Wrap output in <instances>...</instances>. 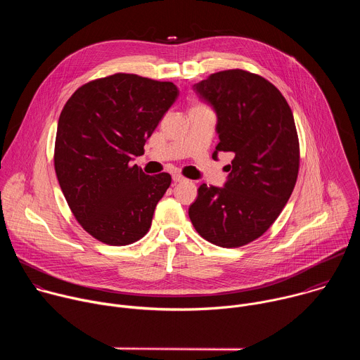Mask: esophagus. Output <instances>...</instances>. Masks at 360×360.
I'll use <instances>...</instances> for the list:
<instances>
[{
  "label": "esophagus",
  "instance_id": "34e87169",
  "mask_svg": "<svg viewBox=\"0 0 360 360\" xmlns=\"http://www.w3.org/2000/svg\"><path fill=\"white\" fill-rule=\"evenodd\" d=\"M172 181H174V184H181V182H185L186 178H184V176L175 174V175H172Z\"/></svg>",
  "mask_w": 360,
  "mask_h": 360
}]
</instances>
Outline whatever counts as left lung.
Returning a JSON list of instances; mask_svg holds the SVG:
<instances>
[{
  "label": "left lung",
  "mask_w": 360,
  "mask_h": 360,
  "mask_svg": "<svg viewBox=\"0 0 360 360\" xmlns=\"http://www.w3.org/2000/svg\"><path fill=\"white\" fill-rule=\"evenodd\" d=\"M193 89L217 112L218 152H232L224 188L202 184L189 207L196 232L222 248L262 236L282 212L299 172L293 114L268 79L243 71L211 74Z\"/></svg>",
  "instance_id": "left-lung-1"
}]
</instances>
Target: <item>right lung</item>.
<instances>
[{"instance_id": "obj_1", "label": "right lung", "mask_w": 360, "mask_h": 360, "mask_svg": "<svg viewBox=\"0 0 360 360\" xmlns=\"http://www.w3.org/2000/svg\"><path fill=\"white\" fill-rule=\"evenodd\" d=\"M172 82L114 74L79 86L60 115L54 165L75 219L95 239L122 246L141 239L171 185L129 162L178 98Z\"/></svg>"}]
</instances>
